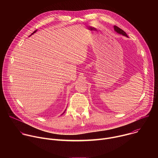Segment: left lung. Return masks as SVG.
Masks as SVG:
<instances>
[{
  "instance_id": "obj_1",
  "label": "left lung",
  "mask_w": 158,
  "mask_h": 158,
  "mask_svg": "<svg viewBox=\"0 0 158 158\" xmlns=\"http://www.w3.org/2000/svg\"><path fill=\"white\" fill-rule=\"evenodd\" d=\"M114 31H115L117 33H118V34H121V35H124V36L127 37L126 33L123 30H122L121 29L119 28L118 27L114 26Z\"/></svg>"
}]
</instances>
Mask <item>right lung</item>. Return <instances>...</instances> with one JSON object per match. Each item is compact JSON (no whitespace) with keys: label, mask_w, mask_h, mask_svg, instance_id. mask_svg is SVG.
Here are the masks:
<instances>
[{"label":"right lung","mask_w":158,"mask_h":158,"mask_svg":"<svg viewBox=\"0 0 158 158\" xmlns=\"http://www.w3.org/2000/svg\"><path fill=\"white\" fill-rule=\"evenodd\" d=\"M37 30H36V31H34V32H33V33H32V34H31V35H32V34H34V33H35V32H37ZM31 35H30V36H31ZM65 110H66V109H65V110H64V112H63V113H62V114H64V112H65Z\"/></svg>","instance_id":"1"}]
</instances>
